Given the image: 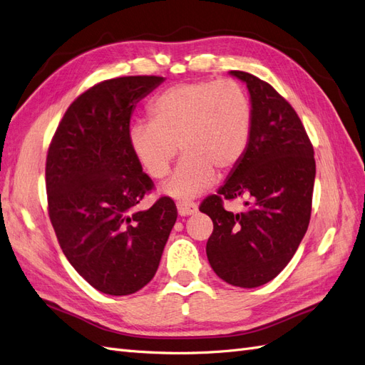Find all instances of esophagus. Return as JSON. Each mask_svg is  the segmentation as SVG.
<instances>
[{"label": "esophagus", "mask_w": 365, "mask_h": 365, "mask_svg": "<svg viewBox=\"0 0 365 365\" xmlns=\"http://www.w3.org/2000/svg\"><path fill=\"white\" fill-rule=\"evenodd\" d=\"M177 210H179L180 216H191V214L197 212V205L190 200H180L177 202Z\"/></svg>", "instance_id": "obj_1"}]
</instances>
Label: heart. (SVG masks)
Segmentation results:
<instances>
[{
	"label": "heart",
	"instance_id": "heart-1",
	"mask_svg": "<svg viewBox=\"0 0 365 365\" xmlns=\"http://www.w3.org/2000/svg\"><path fill=\"white\" fill-rule=\"evenodd\" d=\"M149 112L153 120L130 125L129 146L155 180L170 174L180 148L182 162L163 188L173 197H197L216 180V171L235 170L248 148L253 108L236 80L182 83L157 96Z\"/></svg>",
	"mask_w": 365,
	"mask_h": 365
}]
</instances>
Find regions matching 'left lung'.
I'll return each mask as SVG.
<instances>
[{"label":"left lung","instance_id":"left-lung-1","mask_svg":"<svg viewBox=\"0 0 365 365\" xmlns=\"http://www.w3.org/2000/svg\"><path fill=\"white\" fill-rule=\"evenodd\" d=\"M247 83L253 126L247 151L217 194L200 203L214 230L207 242L210 265L225 282L255 288L274 279L294 256L312 216L314 151L293 106L267 81L231 71ZM245 197L235 215L223 200Z\"/></svg>","mask_w":365,"mask_h":365}]
</instances>
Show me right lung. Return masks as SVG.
Segmentation results:
<instances>
[{
	"label": "right lung",
	"instance_id": "obj_1",
	"mask_svg": "<svg viewBox=\"0 0 365 365\" xmlns=\"http://www.w3.org/2000/svg\"><path fill=\"white\" fill-rule=\"evenodd\" d=\"M163 77L100 81L71 103L46 157L52 227L64 256L98 292L126 296L157 272L177 220L173 199L135 211L154 182L129 146L137 103Z\"/></svg>",
	"mask_w": 365,
	"mask_h": 365
}]
</instances>
